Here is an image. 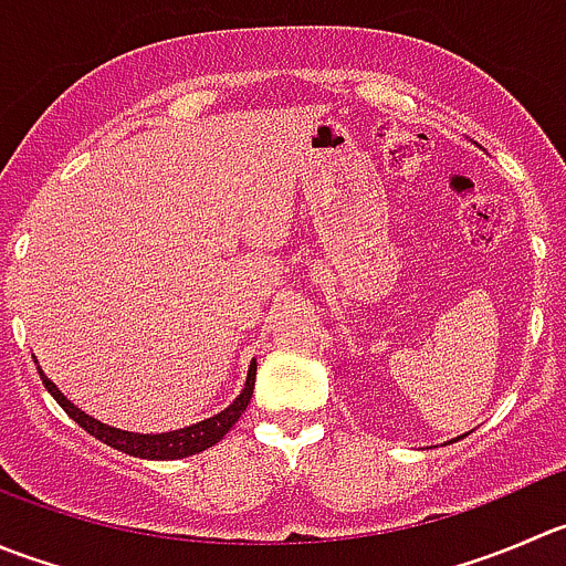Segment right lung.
<instances>
[{
	"instance_id": "obj_1",
	"label": "right lung",
	"mask_w": 566,
	"mask_h": 566,
	"mask_svg": "<svg viewBox=\"0 0 566 566\" xmlns=\"http://www.w3.org/2000/svg\"><path fill=\"white\" fill-rule=\"evenodd\" d=\"M38 373H41V381H43V387L49 389V395H52V398L63 406V411L71 417V420L80 422L87 434L96 437V440H102L104 446L115 448V451L129 453V457L168 462V459H185V457H193V453L207 451V448H212L216 442H221L223 434H229V429H232L234 422L240 420V415L245 411V406L251 403V392H254V378H256V361H251L243 392H240L238 398L227 406V409L218 411L216 417H207V420L193 422V426H188V429L166 431V434H135V431H120V429H113V426H107V422L93 420L91 415H85L82 409H76V406L71 403V400L65 398L57 387H54V381H49V378L43 376L41 367H38Z\"/></svg>"
}]
</instances>
